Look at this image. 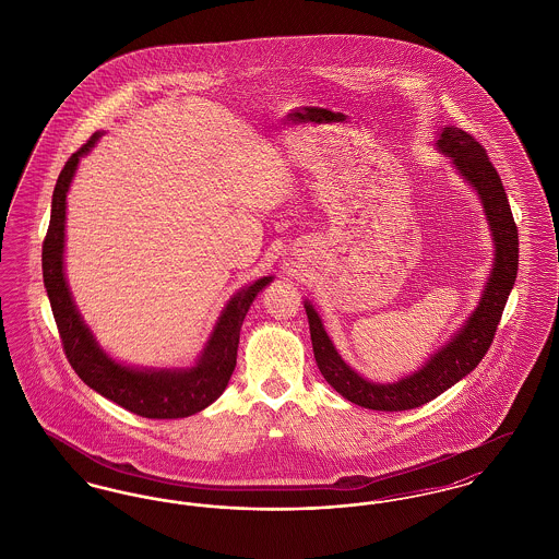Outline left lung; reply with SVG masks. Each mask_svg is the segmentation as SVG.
I'll return each instance as SVG.
<instances>
[{
    "label": "left lung",
    "instance_id": "obj_1",
    "mask_svg": "<svg viewBox=\"0 0 559 559\" xmlns=\"http://www.w3.org/2000/svg\"><path fill=\"white\" fill-rule=\"evenodd\" d=\"M440 153L451 157L454 169L478 192L484 215L495 242V262L476 310L451 340L433 352L421 369L394 383H374L354 371L329 340L319 312L306 299L304 308L310 322L314 358L326 383L344 399L372 411H408L427 404L447 392L456 381L474 371L495 340L507 297L518 276V226L507 201L506 188L488 160L486 151L472 133L454 126L442 128L436 140Z\"/></svg>",
    "mask_w": 559,
    "mask_h": 559
}]
</instances>
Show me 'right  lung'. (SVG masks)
Listing matches in <instances>:
<instances>
[{"mask_svg": "<svg viewBox=\"0 0 559 559\" xmlns=\"http://www.w3.org/2000/svg\"><path fill=\"white\" fill-rule=\"evenodd\" d=\"M103 132H96L71 159L64 163L52 194V215L41 251L44 285L50 297L53 320L64 354L81 381L100 396L112 400L133 415L146 419L190 417L222 396L237 367L240 324L258 293L266 289L274 276H262L230 297L213 326L212 335L190 369H144L110 358L81 319L64 276V222L67 192L73 182L81 157H85Z\"/></svg>", "mask_w": 559, "mask_h": 559, "instance_id": "add662e5", "label": "right lung"}]
</instances>
